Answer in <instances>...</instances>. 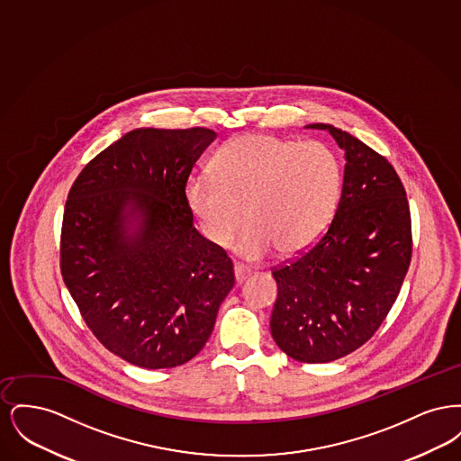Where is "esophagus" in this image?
Returning <instances> with one entry per match:
<instances>
[{"label":"esophagus","mask_w":461,"mask_h":461,"mask_svg":"<svg viewBox=\"0 0 461 461\" xmlns=\"http://www.w3.org/2000/svg\"><path fill=\"white\" fill-rule=\"evenodd\" d=\"M250 275V267L243 266L240 263H235V278H237V284H241L247 276Z\"/></svg>","instance_id":"obj_1"}]
</instances>
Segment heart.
I'll use <instances>...</instances> for the list:
<instances>
[{"label":"heart","mask_w":461,"mask_h":461,"mask_svg":"<svg viewBox=\"0 0 461 461\" xmlns=\"http://www.w3.org/2000/svg\"><path fill=\"white\" fill-rule=\"evenodd\" d=\"M214 177L192 176L186 202L203 237L224 247L240 230L237 250L259 259L273 247L292 258L329 230L342 192V164L323 141L273 134L230 140L212 162Z\"/></svg>","instance_id":"1"}]
</instances>
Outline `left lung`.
Segmentation results:
<instances>
[{
    "label": "left lung",
    "mask_w": 461,
    "mask_h": 461,
    "mask_svg": "<svg viewBox=\"0 0 461 461\" xmlns=\"http://www.w3.org/2000/svg\"><path fill=\"white\" fill-rule=\"evenodd\" d=\"M327 130L346 152L342 194L325 235L294 261L271 267L278 297L276 346L301 363L344 357L382 325L411 261V214L393 164L349 132Z\"/></svg>",
    "instance_id": "8db88e82"
}]
</instances>
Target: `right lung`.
<instances>
[{
  "instance_id": "1",
  "label": "right lung",
  "mask_w": 461,
  "mask_h": 461,
  "mask_svg": "<svg viewBox=\"0 0 461 461\" xmlns=\"http://www.w3.org/2000/svg\"><path fill=\"white\" fill-rule=\"evenodd\" d=\"M214 138L134 130L91 158L67 195L62 278L100 344L141 368L195 357L235 285L231 259L195 230L185 195Z\"/></svg>"
}]
</instances>
